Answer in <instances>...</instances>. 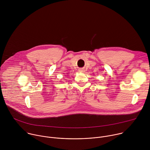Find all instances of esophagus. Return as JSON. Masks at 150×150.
<instances>
[{
  "label": "esophagus",
  "mask_w": 150,
  "mask_h": 150,
  "mask_svg": "<svg viewBox=\"0 0 150 150\" xmlns=\"http://www.w3.org/2000/svg\"><path fill=\"white\" fill-rule=\"evenodd\" d=\"M79 72H85V70L83 69H79Z\"/></svg>",
  "instance_id": "obj_1"
}]
</instances>
